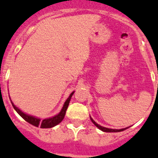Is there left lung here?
I'll list each match as a JSON object with an SVG mask.
<instances>
[{
  "instance_id": "1",
  "label": "left lung",
  "mask_w": 158,
  "mask_h": 158,
  "mask_svg": "<svg viewBox=\"0 0 158 158\" xmlns=\"http://www.w3.org/2000/svg\"><path fill=\"white\" fill-rule=\"evenodd\" d=\"M90 119H91L92 122L94 123V125H96L97 127L98 128L99 130H102V131H104V132H120V131H123V130H126L127 128H125V129H121V130H113V129H108V128H106V127H102V126H101V125H99L98 124H97L95 121H94L93 119H92L91 117H90Z\"/></svg>"
}]
</instances>
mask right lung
Here are the masks:
<instances>
[{
  "mask_svg": "<svg viewBox=\"0 0 158 158\" xmlns=\"http://www.w3.org/2000/svg\"><path fill=\"white\" fill-rule=\"evenodd\" d=\"M74 92H73V93L69 95V98H67V100L65 101V102H64V106H63V108H62L61 110H60V112L58 115H55V116H53V117L52 118L44 119V120H40V119L34 117V116H32V115H26V114H24L23 111H21L19 108L16 107L13 104V102H11V103H12L13 107L15 108V110L19 113V115H20L23 120H25L27 122L29 123V124L34 125L36 127L40 126V128H43V129H44V128H52L54 127L55 125H58V124L61 122L62 120L64 119L67 108H68V106H69V101H70V98H71L72 95L74 94Z\"/></svg>",
  "mask_w": 158,
  "mask_h": 158,
  "instance_id": "right-lung-1",
  "label": "right lung"
}]
</instances>
